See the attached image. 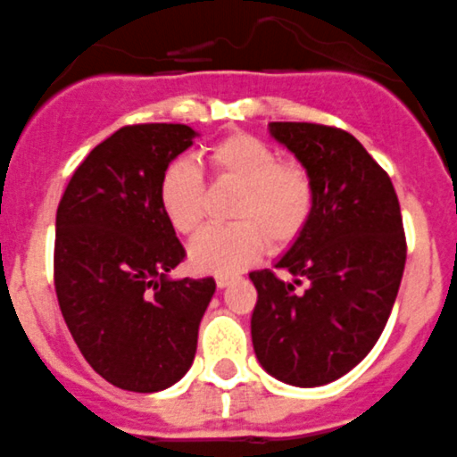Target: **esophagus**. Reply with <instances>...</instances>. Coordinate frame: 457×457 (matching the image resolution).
<instances>
[{"mask_svg": "<svg viewBox=\"0 0 457 457\" xmlns=\"http://www.w3.org/2000/svg\"><path fill=\"white\" fill-rule=\"evenodd\" d=\"M215 283H217V287H226V286H231L233 283V276L231 274H220V276H215Z\"/></svg>", "mask_w": 457, "mask_h": 457, "instance_id": "obj_1", "label": "esophagus"}]
</instances>
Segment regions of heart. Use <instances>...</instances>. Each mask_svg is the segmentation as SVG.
I'll use <instances>...</instances> for the list:
<instances>
[{"label":"heart","mask_w":457,"mask_h":457,"mask_svg":"<svg viewBox=\"0 0 457 457\" xmlns=\"http://www.w3.org/2000/svg\"><path fill=\"white\" fill-rule=\"evenodd\" d=\"M215 186L240 187L233 201V224L208 228L190 246L195 270L231 274L256 261L270 245L286 251L311 224L315 181L299 161H283L274 146L251 133H231L206 154ZM158 201L171 228L195 237L204 228L208 187L187 161H171L158 183Z\"/></svg>","instance_id":"obj_1"}]
</instances>
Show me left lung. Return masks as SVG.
I'll return each instance as SVG.
<instances>
[{
    "label": "left lung",
    "mask_w": 457,
    "mask_h": 457,
    "mask_svg": "<svg viewBox=\"0 0 457 457\" xmlns=\"http://www.w3.org/2000/svg\"><path fill=\"white\" fill-rule=\"evenodd\" d=\"M270 131L312 174L315 211L276 265L295 283L249 274L258 290L251 340L274 378L317 387L353 370L390 320L408 256L403 220L392 179L351 133L312 122Z\"/></svg>",
    "instance_id": "1"
}]
</instances>
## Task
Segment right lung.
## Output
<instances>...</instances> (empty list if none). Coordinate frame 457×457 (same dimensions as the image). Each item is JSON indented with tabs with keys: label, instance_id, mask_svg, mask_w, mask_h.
Returning a JSON list of instances; mask_svg holds the SVG:
<instances>
[{
	"label": "right lung",
	"instance_id": "1",
	"mask_svg": "<svg viewBox=\"0 0 457 457\" xmlns=\"http://www.w3.org/2000/svg\"><path fill=\"white\" fill-rule=\"evenodd\" d=\"M186 124H129L74 170L56 211L54 287L87 365L129 392L183 378L215 280H170L186 249L158 201L167 165L192 145Z\"/></svg>",
	"mask_w": 457,
	"mask_h": 457
}]
</instances>
